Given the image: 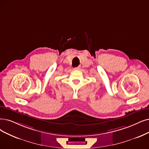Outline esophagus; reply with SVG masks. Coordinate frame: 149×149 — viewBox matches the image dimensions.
<instances>
[{"label": "esophagus", "mask_w": 149, "mask_h": 149, "mask_svg": "<svg viewBox=\"0 0 149 149\" xmlns=\"http://www.w3.org/2000/svg\"><path fill=\"white\" fill-rule=\"evenodd\" d=\"M74 69L75 70H79L80 69V67H75Z\"/></svg>", "instance_id": "obj_1"}]
</instances>
